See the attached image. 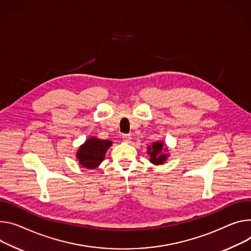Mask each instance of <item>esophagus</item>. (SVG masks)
<instances>
[{"mask_svg": "<svg viewBox=\"0 0 251 251\" xmlns=\"http://www.w3.org/2000/svg\"><path fill=\"white\" fill-rule=\"evenodd\" d=\"M122 139H123V141H125L126 143H129V142H131V135H129V134H123L122 135Z\"/></svg>", "mask_w": 251, "mask_h": 251, "instance_id": "obj_1", "label": "esophagus"}]
</instances>
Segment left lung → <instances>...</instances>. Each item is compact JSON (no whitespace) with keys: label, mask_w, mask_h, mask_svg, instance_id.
<instances>
[{"label":"left lung","mask_w":251,"mask_h":251,"mask_svg":"<svg viewBox=\"0 0 251 251\" xmlns=\"http://www.w3.org/2000/svg\"><path fill=\"white\" fill-rule=\"evenodd\" d=\"M147 154L150 156L149 161L154 165L164 164L169 157L168 148L164 141H156L148 145Z\"/></svg>","instance_id":"1"}]
</instances>
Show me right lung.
Wrapping results in <instances>:
<instances>
[{"mask_svg": "<svg viewBox=\"0 0 251 251\" xmlns=\"http://www.w3.org/2000/svg\"><path fill=\"white\" fill-rule=\"evenodd\" d=\"M112 144V141L99 139L95 136L88 138L76 153L79 164L87 169H96L104 160L105 154Z\"/></svg>", "mask_w": 251, "mask_h": 251, "instance_id": "right-lung-1", "label": "right lung"}]
</instances>
